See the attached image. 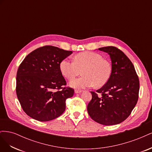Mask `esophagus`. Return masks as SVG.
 <instances>
[{"label": "esophagus", "mask_w": 152, "mask_h": 152, "mask_svg": "<svg viewBox=\"0 0 152 152\" xmlns=\"http://www.w3.org/2000/svg\"><path fill=\"white\" fill-rule=\"evenodd\" d=\"M82 91H81V90H75V93H76V94H78V93H82Z\"/></svg>", "instance_id": "34e87169"}]
</instances>
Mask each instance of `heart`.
Returning <instances> with one entry per match:
<instances>
[{
	"label": "heart",
	"instance_id": "heart-1",
	"mask_svg": "<svg viewBox=\"0 0 152 152\" xmlns=\"http://www.w3.org/2000/svg\"><path fill=\"white\" fill-rule=\"evenodd\" d=\"M63 75L72 80L82 71L83 76L70 81V85L77 89L102 87L107 83L112 74L110 63L100 54L86 51L77 54L74 61L67 58L59 64Z\"/></svg>",
	"mask_w": 152,
	"mask_h": 152
}]
</instances>
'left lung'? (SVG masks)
Here are the masks:
<instances>
[{
	"instance_id": "obj_1",
	"label": "left lung",
	"mask_w": 152,
	"mask_h": 152,
	"mask_svg": "<svg viewBox=\"0 0 152 152\" xmlns=\"http://www.w3.org/2000/svg\"><path fill=\"white\" fill-rule=\"evenodd\" d=\"M107 53L112 61V74L107 83L96 92L87 112L95 122L115 125L130 115L139 96L140 81L133 64L122 50L113 46L98 49Z\"/></svg>"
}]
</instances>
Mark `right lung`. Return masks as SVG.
I'll return each instance as SVG.
<instances>
[{
    "instance_id": "1",
    "label": "right lung",
    "mask_w": 152,
    "mask_h": 152,
    "mask_svg": "<svg viewBox=\"0 0 152 152\" xmlns=\"http://www.w3.org/2000/svg\"><path fill=\"white\" fill-rule=\"evenodd\" d=\"M72 51L45 45L27 55L18 68L16 94L23 111L35 120L46 122L65 112L66 100L74 94L59 64Z\"/></svg>"
}]
</instances>
